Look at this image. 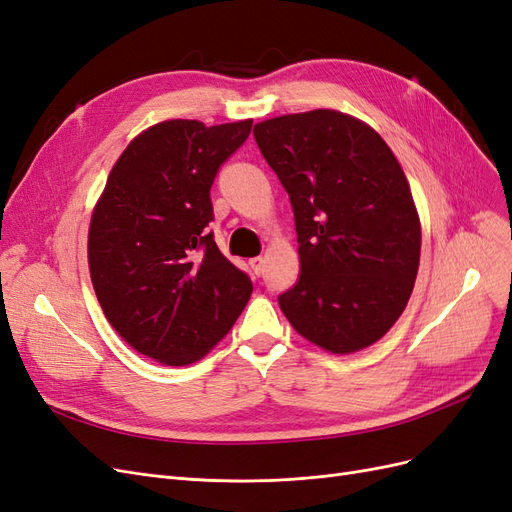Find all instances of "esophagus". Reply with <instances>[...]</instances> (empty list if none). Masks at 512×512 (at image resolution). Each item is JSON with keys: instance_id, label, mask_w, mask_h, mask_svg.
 Masks as SVG:
<instances>
[{"instance_id": "1", "label": "esophagus", "mask_w": 512, "mask_h": 512, "mask_svg": "<svg viewBox=\"0 0 512 512\" xmlns=\"http://www.w3.org/2000/svg\"><path fill=\"white\" fill-rule=\"evenodd\" d=\"M262 265H265V260H262L260 256H256V258L250 260V267H252L254 275H260V273H262Z\"/></svg>"}]
</instances>
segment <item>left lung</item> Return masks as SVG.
I'll return each mask as SVG.
<instances>
[{"mask_svg": "<svg viewBox=\"0 0 512 512\" xmlns=\"http://www.w3.org/2000/svg\"><path fill=\"white\" fill-rule=\"evenodd\" d=\"M254 138L297 226L301 275L277 297L284 316L335 354L378 342L406 309L421 258L393 151L363 121L327 108L262 121Z\"/></svg>", "mask_w": 512, "mask_h": 512, "instance_id": "1", "label": "left lung"}]
</instances>
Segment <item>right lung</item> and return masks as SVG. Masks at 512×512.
<instances>
[{
  "label": "right lung",
  "mask_w": 512,
  "mask_h": 512,
  "mask_svg": "<svg viewBox=\"0 0 512 512\" xmlns=\"http://www.w3.org/2000/svg\"><path fill=\"white\" fill-rule=\"evenodd\" d=\"M250 130L252 119L162 121L108 175L89 226L91 282L113 329L149 359L198 361L250 301V275L207 230L215 175Z\"/></svg>",
  "instance_id": "add662e5"
}]
</instances>
